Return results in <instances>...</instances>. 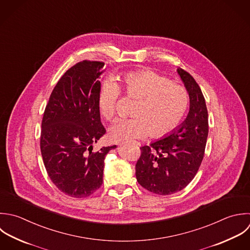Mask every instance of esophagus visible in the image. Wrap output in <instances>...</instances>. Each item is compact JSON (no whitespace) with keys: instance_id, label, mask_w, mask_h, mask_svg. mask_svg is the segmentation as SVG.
<instances>
[{"instance_id":"1","label":"esophagus","mask_w":250,"mask_h":250,"mask_svg":"<svg viewBox=\"0 0 250 250\" xmlns=\"http://www.w3.org/2000/svg\"><path fill=\"white\" fill-rule=\"evenodd\" d=\"M136 145H140V144H139V143H136Z\"/></svg>"}]
</instances>
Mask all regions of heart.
<instances>
[{
  "instance_id": "obj_1",
  "label": "heart",
  "mask_w": 250,
  "mask_h": 250,
  "mask_svg": "<svg viewBox=\"0 0 250 250\" xmlns=\"http://www.w3.org/2000/svg\"><path fill=\"white\" fill-rule=\"evenodd\" d=\"M127 96L137 100L132 119L117 120L109 128L115 142L131 141L150 134L162 138L172 133L183 121L189 106L187 89L151 70L128 72L119 77ZM121 88L112 80L105 81L97 96L99 114L111 120L116 112Z\"/></svg>"
}]
</instances>
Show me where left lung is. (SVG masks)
I'll list each match as a JSON object with an SVG mask.
<instances>
[{
	"label": "left lung",
	"mask_w": 250,
	"mask_h": 250,
	"mask_svg": "<svg viewBox=\"0 0 250 250\" xmlns=\"http://www.w3.org/2000/svg\"><path fill=\"white\" fill-rule=\"evenodd\" d=\"M177 73L189 94V113L172 133L141 147V157L135 166L138 183L162 196L183 190L194 179L208 135V114L203 92L188 72L178 68Z\"/></svg>",
	"instance_id": "8db88e82"
}]
</instances>
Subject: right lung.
Masks as SVG:
<instances>
[{"mask_svg":"<svg viewBox=\"0 0 250 250\" xmlns=\"http://www.w3.org/2000/svg\"><path fill=\"white\" fill-rule=\"evenodd\" d=\"M103 62L83 61L71 67L54 86L45 107L41 152L53 184L73 198H85L103 182L104 160L117 146L93 151L105 134L97 107Z\"/></svg>","mask_w":250,"mask_h":250,"instance_id":"right-lung-1","label":"right lung"}]
</instances>
